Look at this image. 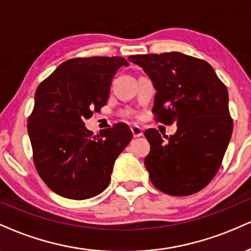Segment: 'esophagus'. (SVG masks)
Segmentation results:
<instances>
[{"mask_svg":"<svg viewBox=\"0 0 251 251\" xmlns=\"http://www.w3.org/2000/svg\"><path fill=\"white\" fill-rule=\"evenodd\" d=\"M131 131H132V134H133L134 138L141 137V135H143V129H141V128L139 127V126H137V125L132 126Z\"/></svg>","mask_w":251,"mask_h":251,"instance_id":"1","label":"esophagus"}]
</instances>
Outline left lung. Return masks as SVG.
Listing matches in <instances>:
<instances>
[{"mask_svg": "<svg viewBox=\"0 0 251 251\" xmlns=\"http://www.w3.org/2000/svg\"><path fill=\"white\" fill-rule=\"evenodd\" d=\"M156 90L153 113L175 134L145 131L151 145L145 158L150 179L159 191L187 196L203 189L219 171L232 133L228 91L203 59L181 52L134 55Z\"/></svg>", "mask_w": 251, "mask_h": 251, "instance_id": "8db88e82", "label": "left lung"}]
</instances>
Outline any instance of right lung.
Instances as JSON below:
<instances>
[{"mask_svg": "<svg viewBox=\"0 0 251 251\" xmlns=\"http://www.w3.org/2000/svg\"><path fill=\"white\" fill-rule=\"evenodd\" d=\"M123 57L72 58L62 63L35 93L28 119L34 164L42 180L63 198L85 200L108 186L113 165L132 139L126 124L93 135L86 119L106 105Z\"/></svg>", "mask_w": 251, "mask_h": 251, "instance_id": "add662e5", "label": "right lung"}]
</instances>
